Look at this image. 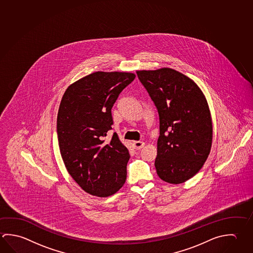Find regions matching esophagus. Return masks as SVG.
Instances as JSON below:
<instances>
[{
    "label": "esophagus",
    "instance_id": "obj_1",
    "mask_svg": "<svg viewBox=\"0 0 253 253\" xmlns=\"http://www.w3.org/2000/svg\"><path fill=\"white\" fill-rule=\"evenodd\" d=\"M133 146L137 150H140L142 147L145 146V143L142 141H133Z\"/></svg>",
    "mask_w": 253,
    "mask_h": 253
}]
</instances>
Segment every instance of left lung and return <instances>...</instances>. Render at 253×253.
Segmentation results:
<instances>
[{
    "label": "left lung",
    "mask_w": 253,
    "mask_h": 253,
    "mask_svg": "<svg viewBox=\"0 0 253 253\" xmlns=\"http://www.w3.org/2000/svg\"><path fill=\"white\" fill-rule=\"evenodd\" d=\"M137 75L159 116L156 172L168 183L186 181L203 167L211 147L206 98L194 81L170 68Z\"/></svg>",
    "instance_id": "1"
}]
</instances>
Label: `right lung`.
<instances>
[{
    "mask_svg": "<svg viewBox=\"0 0 253 253\" xmlns=\"http://www.w3.org/2000/svg\"><path fill=\"white\" fill-rule=\"evenodd\" d=\"M131 73L96 72L67 88L58 109V146L67 171L87 193L114 195L124 186L130 155L116 132L111 109Z\"/></svg>",
    "mask_w": 253,
    "mask_h": 253,
    "instance_id": "1",
    "label": "right lung"
}]
</instances>
